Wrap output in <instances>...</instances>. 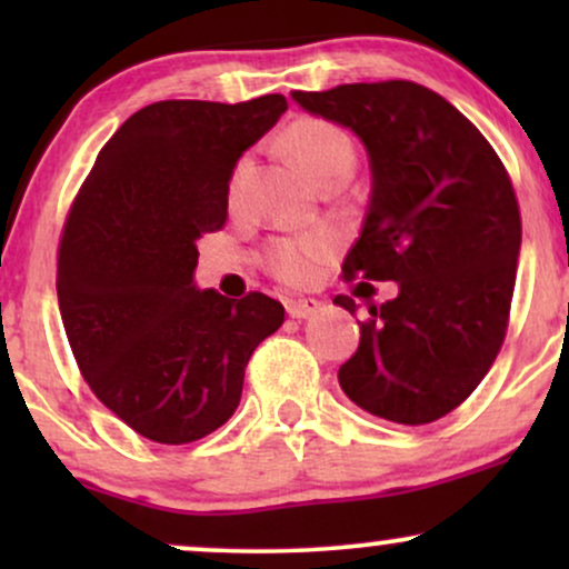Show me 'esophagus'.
Segmentation results:
<instances>
[{"instance_id":"obj_1","label":"esophagus","mask_w":569,"mask_h":569,"mask_svg":"<svg viewBox=\"0 0 569 569\" xmlns=\"http://www.w3.org/2000/svg\"><path fill=\"white\" fill-rule=\"evenodd\" d=\"M318 310H321V302H318V299H291V302H286V312H289L291 318H310L316 316Z\"/></svg>"}]
</instances>
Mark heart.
I'll return each instance as SVG.
<instances>
[{
	"label": "heart",
	"instance_id": "b5f03b06",
	"mask_svg": "<svg viewBox=\"0 0 569 569\" xmlns=\"http://www.w3.org/2000/svg\"><path fill=\"white\" fill-rule=\"evenodd\" d=\"M283 143L316 184L331 179V176H348L352 171V162H356V149H352L350 136L342 128H337L335 122L318 120V117L293 120L286 128ZM246 173L248 162H238L230 176V200L238 198ZM335 248L337 240L329 232L278 238L264 248V267L283 283L305 286L316 280L318 270L329 262Z\"/></svg>",
	"mask_w": 569,
	"mask_h": 569
}]
</instances>
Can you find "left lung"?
I'll list each match as a JSON object with an SVG mask.
<instances>
[{
  "mask_svg": "<svg viewBox=\"0 0 569 569\" xmlns=\"http://www.w3.org/2000/svg\"><path fill=\"white\" fill-rule=\"evenodd\" d=\"M291 96L350 128L369 152V211L342 278L398 286L396 299L367 302L339 385L352 403L398 426L439 420L485 380L506 339L521 246L511 176L466 114L417 82ZM335 305L356 316L348 293Z\"/></svg>",
  "mask_w": 569,
  "mask_h": 569,
  "instance_id": "1",
  "label": "left lung"
}]
</instances>
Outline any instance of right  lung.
I'll return each instance as SVG.
<instances>
[{
  "label": "right lung",
  "mask_w": 569,
  "mask_h": 569,
  "mask_svg": "<svg viewBox=\"0 0 569 569\" xmlns=\"http://www.w3.org/2000/svg\"><path fill=\"white\" fill-rule=\"evenodd\" d=\"M289 109L270 93L240 103L158 101L103 143L58 243V307L98 401L158 443L224 426L246 363L283 323L251 291H198V240L227 221L234 162Z\"/></svg>",
  "instance_id": "right-lung-1"
}]
</instances>
